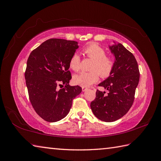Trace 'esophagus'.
I'll return each instance as SVG.
<instances>
[{
    "mask_svg": "<svg viewBox=\"0 0 161 161\" xmlns=\"http://www.w3.org/2000/svg\"><path fill=\"white\" fill-rule=\"evenodd\" d=\"M88 90V89L87 88H85V87H82V92H85L86 91H87Z\"/></svg>",
    "mask_w": 161,
    "mask_h": 161,
    "instance_id": "1",
    "label": "esophagus"
}]
</instances>
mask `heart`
<instances>
[{"instance_id": "b5f03b06", "label": "heart", "mask_w": 161, "mask_h": 161, "mask_svg": "<svg viewBox=\"0 0 161 161\" xmlns=\"http://www.w3.org/2000/svg\"><path fill=\"white\" fill-rule=\"evenodd\" d=\"M85 53L91 59L94 60L91 70V72H81L73 77L75 84L82 87L89 86L99 79V75L102 78L108 77L113 71L115 61L111 57L106 56V52L101 47L96 43L86 46ZM80 58L79 53H75L70 58L69 62L70 68L74 71H78L80 69Z\"/></svg>"}]
</instances>
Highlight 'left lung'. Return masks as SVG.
<instances>
[{"mask_svg": "<svg viewBox=\"0 0 161 161\" xmlns=\"http://www.w3.org/2000/svg\"><path fill=\"white\" fill-rule=\"evenodd\" d=\"M109 48L115 57V66L111 74L99 86L108 90H97L95 99L91 103L93 114L99 119L112 122L127 114L133 104L140 72L134 56L120 43H115Z\"/></svg>", "mask_w": 161, "mask_h": 161, "instance_id": "1", "label": "left lung"}]
</instances>
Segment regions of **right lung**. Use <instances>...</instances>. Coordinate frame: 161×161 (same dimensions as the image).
Segmentation results:
<instances>
[{"mask_svg": "<svg viewBox=\"0 0 161 161\" xmlns=\"http://www.w3.org/2000/svg\"><path fill=\"white\" fill-rule=\"evenodd\" d=\"M79 47L75 41L50 39L28 58L25 78L31 103L36 113L49 122L64 118L73 99L82 91L79 86L69 85V62ZM58 86L64 87L58 90Z\"/></svg>", "mask_w": 161, "mask_h": 161, "instance_id": "1", "label": "right lung"}]
</instances>
